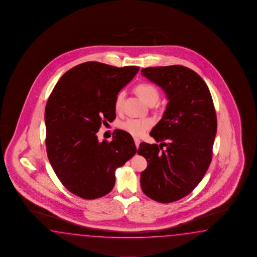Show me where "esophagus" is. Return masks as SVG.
I'll list each match as a JSON object with an SVG mask.
<instances>
[{"label": "esophagus", "mask_w": 257, "mask_h": 257, "mask_svg": "<svg viewBox=\"0 0 257 257\" xmlns=\"http://www.w3.org/2000/svg\"><path fill=\"white\" fill-rule=\"evenodd\" d=\"M135 143H136L137 149H138V148H139V145H140V140H139L138 138H135Z\"/></svg>", "instance_id": "esophagus-1"}]
</instances>
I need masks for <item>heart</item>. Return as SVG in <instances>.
Listing matches in <instances>:
<instances>
[{
  "mask_svg": "<svg viewBox=\"0 0 257 257\" xmlns=\"http://www.w3.org/2000/svg\"><path fill=\"white\" fill-rule=\"evenodd\" d=\"M136 92L147 105L156 104L159 100V90L150 83H141L136 86ZM125 92H119L115 97L114 107L116 110H120L122 105ZM152 126V121L149 119H134L130 118L121 122L120 127L123 131L131 134L134 137H142Z\"/></svg>",
  "mask_w": 257,
  "mask_h": 257,
  "instance_id": "b5f03b06",
  "label": "heart"
}]
</instances>
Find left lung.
<instances>
[{
  "instance_id": "8db88e82",
  "label": "left lung",
  "mask_w": 257,
  "mask_h": 257,
  "mask_svg": "<svg viewBox=\"0 0 257 257\" xmlns=\"http://www.w3.org/2000/svg\"><path fill=\"white\" fill-rule=\"evenodd\" d=\"M141 74L160 86L169 102L150 133L158 144L137 150L149 166L141 188L149 198L171 203L190 194L205 176L212 160L217 116L211 94L199 74L183 65L149 67Z\"/></svg>"
}]
</instances>
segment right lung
Masks as SVG:
<instances>
[{"instance_id":"right-lung-1","label":"right lung","mask_w":257,"mask_h":257,"mask_svg":"<svg viewBox=\"0 0 257 257\" xmlns=\"http://www.w3.org/2000/svg\"><path fill=\"white\" fill-rule=\"evenodd\" d=\"M139 71L86 62L58 81L46 104V149L63 186L84 199H97L114 186L115 170L137 153L130 134L113 132L99 142L101 123L116 118L115 97Z\"/></svg>"}]
</instances>
